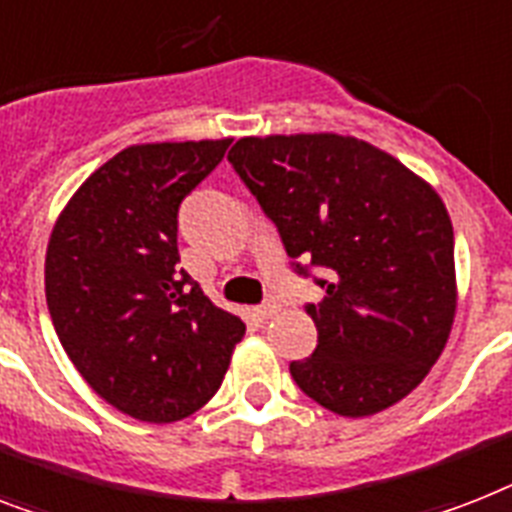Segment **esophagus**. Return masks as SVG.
<instances>
[{
  "instance_id": "34e87169",
  "label": "esophagus",
  "mask_w": 512,
  "mask_h": 512,
  "mask_svg": "<svg viewBox=\"0 0 512 512\" xmlns=\"http://www.w3.org/2000/svg\"><path fill=\"white\" fill-rule=\"evenodd\" d=\"M278 310H281V305H278L276 299H270V302H265V305L257 307V318H260V321H268V318H273Z\"/></svg>"
}]
</instances>
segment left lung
<instances>
[{
  "label": "left lung",
  "instance_id": "8db88e82",
  "mask_svg": "<svg viewBox=\"0 0 512 512\" xmlns=\"http://www.w3.org/2000/svg\"><path fill=\"white\" fill-rule=\"evenodd\" d=\"M299 276L326 289L305 305L318 347L289 365L302 392L347 418L381 413L421 384L450 339L458 286L442 197L355 136H244L231 147Z\"/></svg>",
  "mask_w": 512,
  "mask_h": 512
}]
</instances>
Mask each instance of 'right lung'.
I'll use <instances>...</instances> for the list:
<instances>
[{
	"label": "right lung",
	"mask_w": 512,
	"mask_h": 512,
	"mask_svg": "<svg viewBox=\"0 0 512 512\" xmlns=\"http://www.w3.org/2000/svg\"><path fill=\"white\" fill-rule=\"evenodd\" d=\"M228 144L123 149L83 181L49 236L44 284L60 344L83 381L136 421L197 413L244 336L242 318L178 265V207Z\"/></svg>",
	"instance_id": "obj_1"
}]
</instances>
